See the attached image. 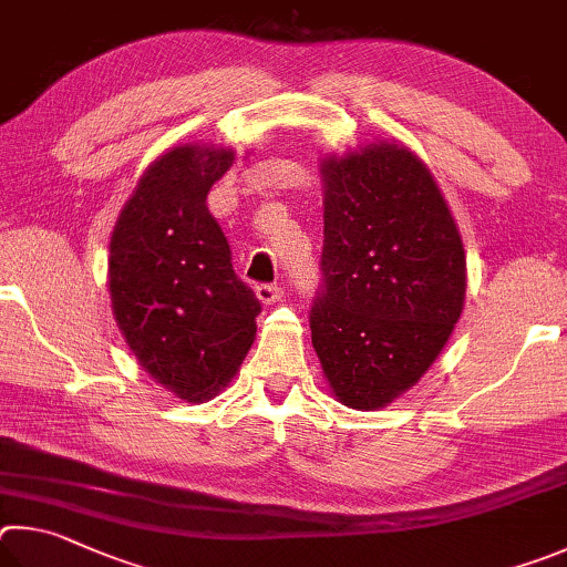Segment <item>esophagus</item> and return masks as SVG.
Segmentation results:
<instances>
[{"instance_id":"34e87169","label":"esophagus","mask_w":567,"mask_h":567,"mask_svg":"<svg viewBox=\"0 0 567 567\" xmlns=\"http://www.w3.org/2000/svg\"><path fill=\"white\" fill-rule=\"evenodd\" d=\"M256 296L261 303L271 306V303L284 299V289L278 284H261V286H256Z\"/></svg>"}]
</instances>
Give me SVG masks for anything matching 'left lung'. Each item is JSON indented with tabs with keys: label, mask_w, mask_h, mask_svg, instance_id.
<instances>
[{
	"label": "left lung",
	"mask_w": 567,
	"mask_h": 567,
	"mask_svg": "<svg viewBox=\"0 0 567 567\" xmlns=\"http://www.w3.org/2000/svg\"><path fill=\"white\" fill-rule=\"evenodd\" d=\"M321 289L311 341L343 405L375 411L439 359L465 301V251L445 198L409 146L326 156Z\"/></svg>",
	"instance_id": "obj_1"
}]
</instances>
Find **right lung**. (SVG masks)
Here are the masks:
<instances>
[{"label": "right lung", "instance_id": "obj_1", "mask_svg": "<svg viewBox=\"0 0 567 567\" xmlns=\"http://www.w3.org/2000/svg\"><path fill=\"white\" fill-rule=\"evenodd\" d=\"M231 148L184 144L148 164L116 218L109 293L128 351L176 399H214L246 359L261 301L206 206Z\"/></svg>", "mask_w": 567, "mask_h": 567}]
</instances>
